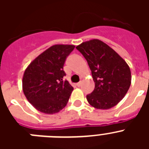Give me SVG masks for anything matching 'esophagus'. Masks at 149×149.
Masks as SVG:
<instances>
[{
	"instance_id": "1",
	"label": "esophagus",
	"mask_w": 149,
	"mask_h": 149,
	"mask_svg": "<svg viewBox=\"0 0 149 149\" xmlns=\"http://www.w3.org/2000/svg\"><path fill=\"white\" fill-rule=\"evenodd\" d=\"M81 84H82V83H81V81H80V82L77 83V84H76V85H77V86H81Z\"/></svg>"
}]
</instances>
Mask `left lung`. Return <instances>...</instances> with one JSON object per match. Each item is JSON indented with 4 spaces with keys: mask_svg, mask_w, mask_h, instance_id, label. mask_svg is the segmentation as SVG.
I'll list each match as a JSON object with an SVG mask.
<instances>
[{
    "mask_svg": "<svg viewBox=\"0 0 149 149\" xmlns=\"http://www.w3.org/2000/svg\"><path fill=\"white\" fill-rule=\"evenodd\" d=\"M88 63L95 82L94 90L86 95L95 108L107 110L125 97L131 83L128 65L102 41L93 39L76 47Z\"/></svg>",
    "mask_w": 149,
    "mask_h": 149,
    "instance_id": "left-lung-1",
    "label": "left lung"
}]
</instances>
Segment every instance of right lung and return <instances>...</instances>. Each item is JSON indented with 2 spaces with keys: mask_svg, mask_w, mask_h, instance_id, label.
Segmentation results:
<instances>
[{
  "mask_svg": "<svg viewBox=\"0 0 149 149\" xmlns=\"http://www.w3.org/2000/svg\"><path fill=\"white\" fill-rule=\"evenodd\" d=\"M75 46L55 45L45 51L26 68L23 76V92L39 111L58 113L68 103L73 87L66 80L63 65Z\"/></svg>",
  "mask_w": 149,
  "mask_h": 149,
  "instance_id": "obj_1",
  "label": "right lung"
}]
</instances>
